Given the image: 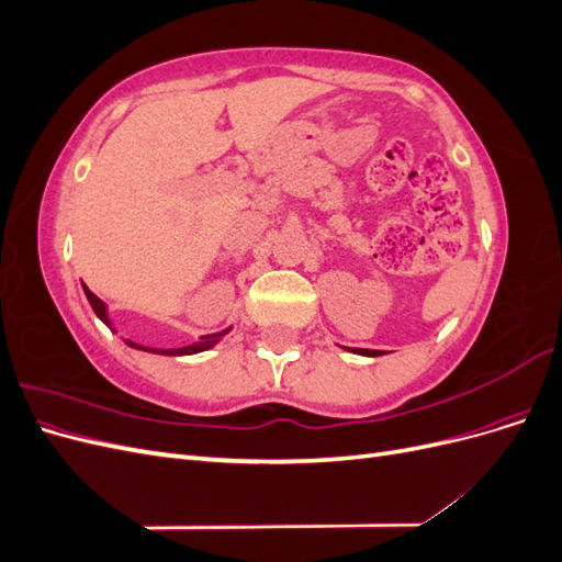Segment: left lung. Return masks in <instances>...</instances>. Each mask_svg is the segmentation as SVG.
I'll use <instances>...</instances> for the list:
<instances>
[{
  "instance_id": "1",
  "label": "left lung",
  "mask_w": 562,
  "mask_h": 562,
  "mask_svg": "<svg viewBox=\"0 0 562 562\" xmlns=\"http://www.w3.org/2000/svg\"><path fill=\"white\" fill-rule=\"evenodd\" d=\"M349 351L361 353V356H382L384 353V351H378V349H351V347H349Z\"/></svg>"
}]
</instances>
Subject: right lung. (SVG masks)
Wrapping results in <instances>:
<instances>
[{
    "label": "right lung",
    "instance_id": "1",
    "mask_svg": "<svg viewBox=\"0 0 562 562\" xmlns=\"http://www.w3.org/2000/svg\"><path fill=\"white\" fill-rule=\"evenodd\" d=\"M83 293H87V297H89V302H91V307H93V312H95V316L105 323V326L110 328V330H114V326H112V318H110V314H108V304L100 300V297H95L87 285H83ZM232 330V326L229 328H225V330H220V333H211V335H201L196 342H192V345H187V347H178V349H155V347H143V345H138V342H133V339H124V342L131 347V349H140V351H149V353H161V356H190V353H199V351H206V349H213L220 339H223L227 333ZM116 333V330H114Z\"/></svg>",
    "mask_w": 562,
    "mask_h": 562
}]
</instances>
